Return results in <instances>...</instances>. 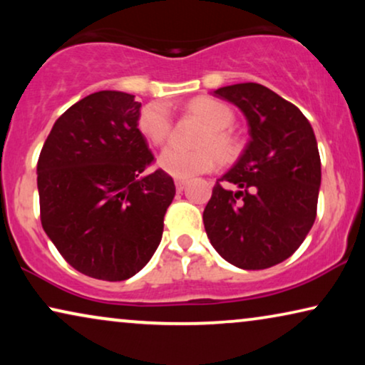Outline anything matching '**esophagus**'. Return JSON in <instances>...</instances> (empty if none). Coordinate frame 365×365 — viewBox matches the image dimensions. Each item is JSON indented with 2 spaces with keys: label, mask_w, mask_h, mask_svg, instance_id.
Returning <instances> with one entry per match:
<instances>
[{
  "label": "esophagus",
  "mask_w": 365,
  "mask_h": 365,
  "mask_svg": "<svg viewBox=\"0 0 365 365\" xmlns=\"http://www.w3.org/2000/svg\"><path fill=\"white\" fill-rule=\"evenodd\" d=\"M186 181H184V179H176V189L179 192L181 191H184V187H186Z\"/></svg>",
  "instance_id": "esophagus-1"
}]
</instances>
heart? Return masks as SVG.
<instances>
[{
	"mask_svg": "<svg viewBox=\"0 0 365 365\" xmlns=\"http://www.w3.org/2000/svg\"><path fill=\"white\" fill-rule=\"evenodd\" d=\"M191 111L202 119L209 128L201 139V146H209L221 161H229L236 156L237 144L226 129L234 121V114L226 104L211 98H199L191 103ZM139 129L149 141L161 144L171 129V119L158 104L146 106L139 116ZM158 164L163 171L179 179H189L207 173L214 168V154L209 149L184 151L176 146H168L159 154Z\"/></svg>",
	"mask_w": 365,
	"mask_h": 365,
	"instance_id": "heart-1",
	"label": "heart"
}]
</instances>
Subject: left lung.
<instances>
[{"instance_id": "1", "label": "left lung", "mask_w": 365, "mask_h": 365, "mask_svg": "<svg viewBox=\"0 0 365 365\" xmlns=\"http://www.w3.org/2000/svg\"><path fill=\"white\" fill-rule=\"evenodd\" d=\"M212 96L241 109L249 141L216 182L204 209V229L219 256L239 269L286 261L316 221L321 158L307 118L257 83L219 88Z\"/></svg>"}]
</instances>
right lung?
<instances>
[{
    "instance_id": "obj_1",
    "label": "right lung",
    "mask_w": 365,
    "mask_h": 365,
    "mask_svg": "<svg viewBox=\"0 0 365 365\" xmlns=\"http://www.w3.org/2000/svg\"><path fill=\"white\" fill-rule=\"evenodd\" d=\"M139 116L133 94H89L56 119L38 159L44 232L68 264L101 281L146 266L176 194L163 169L146 171L154 156Z\"/></svg>"
}]
</instances>
